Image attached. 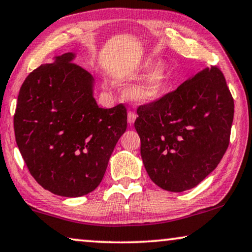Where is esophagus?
Listing matches in <instances>:
<instances>
[{"instance_id":"obj_1","label":"esophagus","mask_w":252,"mask_h":252,"mask_svg":"<svg viewBox=\"0 0 252 252\" xmlns=\"http://www.w3.org/2000/svg\"><path fill=\"white\" fill-rule=\"evenodd\" d=\"M137 119V114L133 113V112H129L128 113V123L130 126H132L133 123H135V121Z\"/></svg>"}]
</instances>
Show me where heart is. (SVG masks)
Here are the masks:
<instances>
[{
  "label": "heart",
  "mask_w": 252,
  "mask_h": 252,
  "mask_svg": "<svg viewBox=\"0 0 252 252\" xmlns=\"http://www.w3.org/2000/svg\"><path fill=\"white\" fill-rule=\"evenodd\" d=\"M152 63L146 62L143 64L139 73L144 75L152 69ZM168 80V66L161 63L156 66L149 75H146L139 83L129 87L126 95L130 100L137 103H150L159 99L166 91Z\"/></svg>",
  "instance_id": "b5f03b06"
}]
</instances>
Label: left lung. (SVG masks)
Listing matches in <instances>:
<instances>
[{
	"mask_svg": "<svg viewBox=\"0 0 252 252\" xmlns=\"http://www.w3.org/2000/svg\"><path fill=\"white\" fill-rule=\"evenodd\" d=\"M135 129L151 180L182 192L213 172L229 145L234 99L223 73L211 66L137 108Z\"/></svg>",
	"mask_w": 252,
	"mask_h": 252,
	"instance_id": "obj_1",
	"label": "left lung"
}]
</instances>
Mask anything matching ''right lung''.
Wrapping results in <instances>:
<instances>
[{
  "label": "right lung",
  "instance_id": "obj_1",
  "mask_svg": "<svg viewBox=\"0 0 252 252\" xmlns=\"http://www.w3.org/2000/svg\"><path fill=\"white\" fill-rule=\"evenodd\" d=\"M75 54L56 56L30 73L18 94L16 143L43 189L80 197L95 189L126 130V108H100L93 77L75 64Z\"/></svg>",
  "mask_w": 252,
  "mask_h": 252
}]
</instances>
